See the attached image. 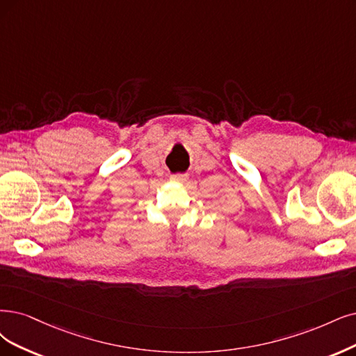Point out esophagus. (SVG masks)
Listing matches in <instances>:
<instances>
[{
	"mask_svg": "<svg viewBox=\"0 0 356 356\" xmlns=\"http://www.w3.org/2000/svg\"><path fill=\"white\" fill-rule=\"evenodd\" d=\"M170 179L173 180V181H179V183H181V181H186L188 176H186V175H173V176H171Z\"/></svg>",
	"mask_w": 356,
	"mask_h": 356,
	"instance_id": "1",
	"label": "esophagus"
}]
</instances>
